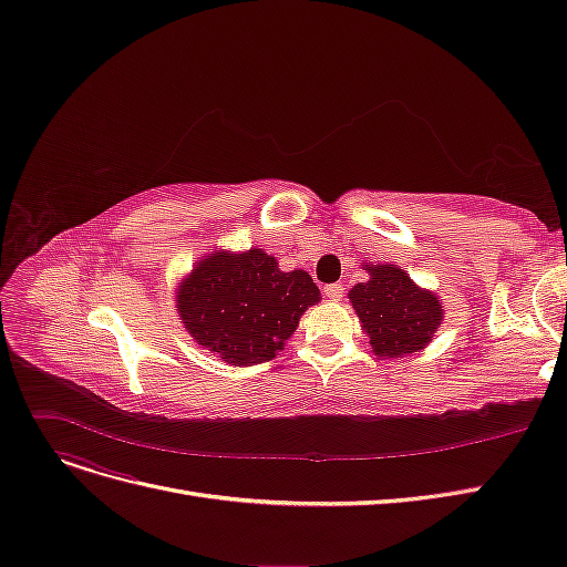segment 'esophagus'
<instances>
[{
  "label": "esophagus",
  "mask_w": 567,
  "mask_h": 567,
  "mask_svg": "<svg viewBox=\"0 0 567 567\" xmlns=\"http://www.w3.org/2000/svg\"><path fill=\"white\" fill-rule=\"evenodd\" d=\"M323 292H326V298H330V300H342L344 288H342L340 284H328V286L323 288Z\"/></svg>",
  "instance_id": "obj_1"
}]
</instances>
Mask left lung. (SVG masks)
Here are the masks:
<instances>
[{"label":"left lung","mask_w":567,"mask_h":567,"mask_svg":"<svg viewBox=\"0 0 567 567\" xmlns=\"http://www.w3.org/2000/svg\"><path fill=\"white\" fill-rule=\"evenodd\" d=\"M368 281L347 292L370 349L380 359H403L432 342L443 323L436 292L420 288L399 265L365 262Z\"/></svg>","instance_id":"obj_1"}]
</instances>
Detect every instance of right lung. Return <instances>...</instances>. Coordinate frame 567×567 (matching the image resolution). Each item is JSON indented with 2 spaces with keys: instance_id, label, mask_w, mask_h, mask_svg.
Listing matches in <instances>:
<instances>
[{
  "instance_id": "right-lung-1",
  "label": "right lung",
  "mask_w": 567,
  "mask_h": 567,
  "mask_svg": "<svg viewBox=\"0 0 567 567\" xmlns=\"http://www.w3.org/2000/svg\"><path fill=\"white\" fill-rule=\"evenodd\" d=\"M321 290L305 269L281 271L262 248H213L175 288L192 340L229 365L275 359Z\"/></svg>"
}]
</instances>
